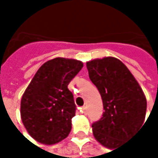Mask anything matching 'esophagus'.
<instances>
[{"instance_id": "esophagus-1", "label": "esophagus", "mask_w": 158, "mask_h": 158, "mask_svg": "<svg viewBox=\"0 0 158 158\" xmlns=\"http://www.w3.org/2000/svg\"><path fill=\"white\" fill-rule=\"evenodd\" d=\"M81 113H82V114H86V106H83V107L81 108Z\"/></svg>"}]
</instances>
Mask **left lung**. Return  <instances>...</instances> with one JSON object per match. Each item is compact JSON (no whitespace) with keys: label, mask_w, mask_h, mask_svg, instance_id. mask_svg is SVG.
Segmentation results:
<instances>
[{"label":"left lung","mask_w":158,"mask_h":158,"mask_svg":"<svg viewBox=\"0 0 158 158\" xmlns=\"http://www.w3.org/2000/svg\"><path fill=\"white\" fill-rule=\"evenodd\" d=\"M86 66L104 109L102 117L92 124L94 136L103 146L116 150L142 126L146 98L132 73L119 60L108 57L88 61Z\"/></svg>","instance_id":"left-lung-1"}]
</instances>
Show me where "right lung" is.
I'll list each match as a JSON object with an SVG mask.
<instances>
[{
    "label": "right lung",
    "mask_w": 158,
    "mask_h": 158,
    "mask_svg": "<svg viewBox=\"0 0 158 158\" xmlns=\"http://www.w3.org/2000/svg\"><path fill=\"white\" fill-rule=\"evenodd\" d=\"M80 60L56 58L42 64L21 101L22 120L29 135L42 144H55L71 131L76 104L68 84L80 72Z\"/></svg>",
    "instance_id": "right-lung-1"
}]
</instances>
